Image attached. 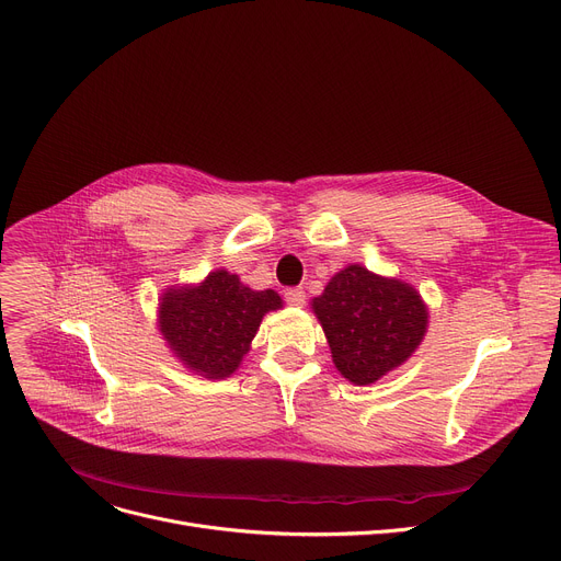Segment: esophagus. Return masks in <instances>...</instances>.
<instances>
[{
  "label": "esophagus",
  "mask_w": 561,
  "mask_h": 561,
  "mask_svg": "<svg viewBox=\"0 0 561 561\" xmlns=\"http://www.w3.org/2000/svg\"><path fill=\"white\" fill-rule=\"evenodd\" d=\"M285 300H287V306H291V308H304L306 306V291L300 287L285 289Z\"/></svg>",
  "instance_id": "1"
}]
</instances>
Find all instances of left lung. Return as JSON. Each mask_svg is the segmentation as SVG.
<instances>
[{
  "instance_id": "8db88e82",
  "label": "left lung",
  "mask_w": 561,
  "mask_h": 561,
  "mask_svg": "<svg viewBox=\"0 0 561 561\" xmlns=\"http://www.w3.org/2000/svg\"><path fill=\"white\" fill-rule=\"evenodd\" d=\"M310 306L336 370L355 386H370L400 368L428 328V308L411 283L357 263L336 272Z\"/></svg>"
}]
</instances>
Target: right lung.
Masks as SVG:
<instances>
[{"mask_svg":"<svg viewBox=\"0 0 561 561\" xmlns=\"http://www.w3.org/2000/svg\"><path fill=\"white\" fill-rule=\"evenodd\" d=\"M280 308L283 298L274 289H251L238 274L215 270L199 283L161 291L157 330L186 370L227 379L251 351L263 317Z\"/></svg>","mask_w":561,"mask_h":561,"instance_id":"obj_1","label":"right lung"}]
</instances>
